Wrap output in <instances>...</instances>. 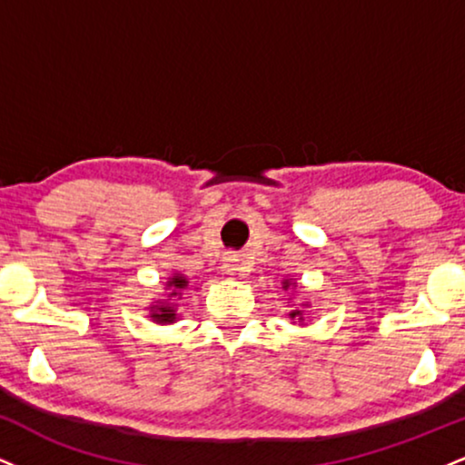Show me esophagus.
Instances as JSON below:
<instances>
[{
  "label": "esophagus",
  "instance_id": "34e87169",
  "mask_svg": "<svg viewBox=\"0 0 465 465\" xmlns=\"http://www.w3.org/2000/svg\"><path fill=\"white\" fill-rule=\"evenodd\" d=\"M223 269H225L227 275H240V271H242V258L236 253H227L223 258Z\"/></svg>",
  "mask_w": 465,
  "mask_h": 465
}]
</instances>
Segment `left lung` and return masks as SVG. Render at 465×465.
I'll return each mask as SVG.
<instances>
[{
  "label": "left lung",
  "instance_id": "8db88e82",
  "mask_svg": "<svg viewBox=\"0 0 465 465\" xmlns=\"http://www.w3.org/2000/svg\"><path fill=\"white\" fill-rule=\"evenodd\" d=\"M282 284H284V291H286V288L288 286H291V280H284V282H282ZM303 306H308V303H303ZM288 317H291L292 319V322H303V311H291V312H288Z\"/></svg>",
  "mask_w": 465,
  "mask_h": 465
}]
</instances>
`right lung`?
Returning <instances> with one entry per match:
<instances>
[{
	"label": "right lung",
	"instance_id": "1",
	"mask_svg": "<svg viewBox=\"0 0 465 465\" xmlns=\"http://www.w3.org/2000/svg\"><path fill=\"white\" fill-rule=\"evenodd\" d=\"M188 284H190V282L185 280L183 275L174 273L168 280V284H165L170 288L168 297H179V300H181V291H183V288H188ZM151 319L154 323H174V322H177V303L154 302L151 306Z\"/></svg>",
	"mask_w": 465,
	"mask_h": 465
}]
</instances>
